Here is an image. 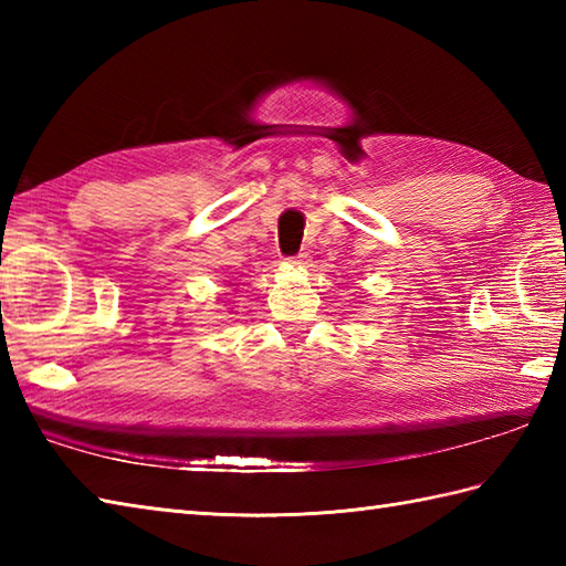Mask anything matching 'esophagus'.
<instances>
[{
    "mask_svg": "<svg viewBox=\"0 0 566 566\" xmlns=\"http://www.w3.org/2000/svg\"><path fill=\"white\" fill-rule=\"evenodd\" d=\"M290 262L298 264V268H302V264H308V252H298V255L290 258Z\"/></svg>",
    "mask_w": 566,
    "mask_h": 566,
    "instance_id": "esophagus-1",
    "label": "esophagus"
}]
</instances>
